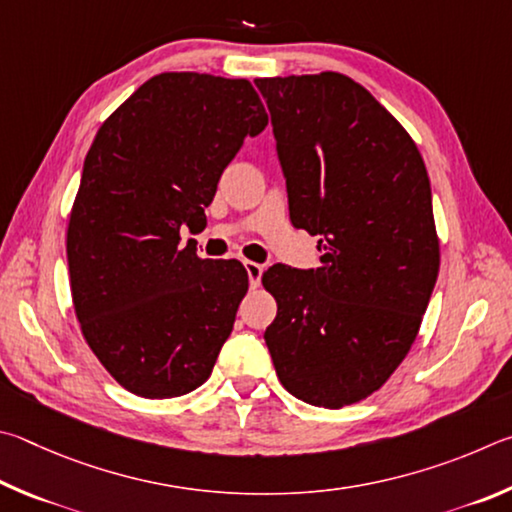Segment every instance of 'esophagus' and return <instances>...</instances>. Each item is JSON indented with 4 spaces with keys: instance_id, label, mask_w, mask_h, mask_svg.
<instances>
[{
    "instance_id": "1",
    "label": "esophagus",
    "mask_w": 512,
    "mask_h": 512,
    "mask_svg": "<svg viewBox=\"0 0 512 512\" xmlns=\"http://www.w3.org/2000/svg\"><path fill=\"white\" fill-rule=\"evenodd\" d=\"M245 270H247V274H249V283L256 288V285L261 283L263 265H258V263H254V261H245Z\"/></svg>"
}]
</instances>
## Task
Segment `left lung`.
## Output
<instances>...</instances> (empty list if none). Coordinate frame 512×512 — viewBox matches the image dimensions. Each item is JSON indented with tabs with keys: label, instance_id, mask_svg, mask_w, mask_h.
Returning <instances> with one entry per match:
<instances>
[{
	"label": "left lung",
	"instance_id": "8db88e82",
	"mask_svg": "<svg viewBox=\"0 0 512 512\" xmlns=\"http://www.w3.org/2000/svg\"><path fill=\"white\" fill-rule=\"evenodd\" d=\"M272 114L290 220L319 236L321 265L263 272L265 330L294 398L342 409L405 360L436 285L432 188L414 139L369 89L337 71L256 78Z\"/></svg>",
	"mask_w": 512,
	"mask_h": 512
}]
</instances>
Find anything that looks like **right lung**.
Here are the masks:
<instances>
[{
	"instance_id": "right-lung-1",
	"label": "right lung",
	"mask_w": 512,
	"mask_h": 512,
	"mask_svg": "<svg viewBox=\"0 0 512 512\" xmlns=\"http://www.w3.org/2000/svg\"><path fill=\"white\" fill-rule=\"evenodd\" d=\"M267 125L245 78L166 71L107 116L67 227L74 310L87 346L134 396L164 400L209 380L247 270L195 254L222 170Z\"/></svg>"
}]
</instances>
